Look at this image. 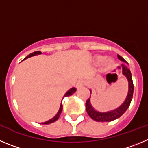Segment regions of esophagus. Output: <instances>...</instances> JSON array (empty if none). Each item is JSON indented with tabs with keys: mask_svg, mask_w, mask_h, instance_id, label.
<instances>
[{
	"mask_svg": "<svg viewBox=\"0 0 148 148\" xmlns=\"http://www.w3.org/2000/svg\"><path fill=\"white\" fill-rule=\"evenodd\" d=\"M83 86V81L82 80H78L77 82V84H76V87L77 88H79V87H81V86Z\"/></svg>",
	"mask_w": 148,
	"mask_h": 148,
	"instance_id": "1",
	"label": "esophagus"
}]
</instances>
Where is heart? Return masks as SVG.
<instances>
[{
  "mask_svg": "<svg viewBox=\"0 0 148 148\" xmlns=\"http://www.w3.org/2000/svg\"><path fill=\"white\" fill-rule=\"evenodd\" d=\"M106 59V58L104 57V56L102 55H99V56H97L95 58V65L96 66H99L101 65L103 62V60ZM114 65V62L113 60H105V62L103 63V71H108L110 68L112 67V66Z\"/></svg>",
  "mask_w": 148,
  "mask_h": 148,
  "instance_id": "b5f03b06",
  "label": "heart"
}]
</instances>
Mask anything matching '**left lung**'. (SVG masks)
<instances>
[{"label":"left lung","mask_w":148,"mask_h":148,"mask_svg":"<svg viewBox=\"0 0 148 148\" xmlns=\"http://www.w3.org/2000/svg\"><path fill=\"white\" fill-rule=\"evenodd\" d=\"M118 58L121 61H122V62L127 63V62L125 60V59L122 58L120 55H118ZM118 68L121 69L122 74L124 76H125V77L127 79V82H128V91H127V94L125 98V99H124L123 102L120 105L115 107L114 108L110 109L108 110H99L96 109L93 106L92 102L90 101V98L88 99L86 103V111H87L89 116L92 119H94V120L97 121V122H110V121L118 119L119 117H120L127 110L129 106H130V102H131V100H132L133 94H134V83H133L131 72H130V69L125 64H122L121 67ZM114 74L116 77V79L114 81V82H115V81L117 80V74ZM90 91L91 93V90H90Z\"/></svg>","instance_id":"8db88e82"}]
</instances>
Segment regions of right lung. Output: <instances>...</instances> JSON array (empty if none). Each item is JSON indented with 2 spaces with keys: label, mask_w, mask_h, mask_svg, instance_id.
<instances>
[{
  "label": "right lung",
  "mask_w": 148,
  "mask_h": 148,
  "mask_svg": "<svg viewBox=\"0 0 148 148\" xmlns=\"http://www.w3.org/2000/svg\"><path fill=\"white\" fill-rule=\"evenodd\" d=\"M42 54V53H41L40 51H34V52L32 53V54H29V55H28L27 57H26V58H25V59H27V58H31V57H32V56H35V55H38V54ZM76 90H77V89H76V88H72L69 89V90H68L67 92H66V94H65V95L63 96V98H64L65 97H69V96L72 95V94H74V92H75ZM63 98H62V99H63ZM62 102H61L60 107V109H59V110H58V114H56V115L54 116V117H53L52 119H49V120L46 121V122H42V123H41V124H42V125H48V124H51V123H52V122H55L56 120H58V119H59L60 116V114H61V113H62Z\"/></svg>",
  "instance_id": "1"
}]
</instances>
